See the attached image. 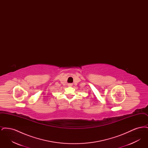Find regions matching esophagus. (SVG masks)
<instances>
[{
	"label": "esophagus",
	"instance_id": "esophagus-1",
	"mask_svg": "<svg viewBox=\"0 0 148 148\" xmlns=\"http://www.w3.org/2000/svg\"><path fill=\"white\" fill-rule=\"evenodd\" d=\"M68 85H69V86H72V84H69Z\"/></svg>",
	"mask_w": 148,
	"mask_h": 148
}]
</instances>
